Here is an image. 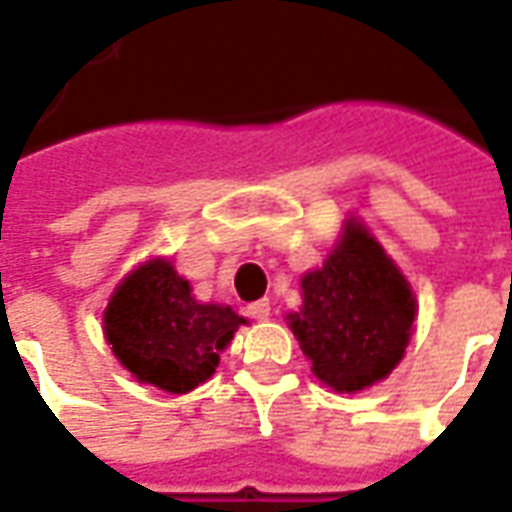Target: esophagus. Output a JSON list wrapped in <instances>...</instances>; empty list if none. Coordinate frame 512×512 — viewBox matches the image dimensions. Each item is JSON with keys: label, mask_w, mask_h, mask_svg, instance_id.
I'll use <instances>...</instances> for the list:
<instances>
[{"label": "esophagus", "mask_w": 512, "mask_h": 512, "mask_svg": "<svg viewBox=\"0 0 512 512\" xmlns=\"http://www.w3.org/2000/svg\"><path fill=\"white\" fill-rule=\"evenodd\" d=\"M246 312L255 318V321H266L268 315H271V301L268 299H260V301H252L249 307H246Z\"/></svg>", "instance_id": "34e87169"}]
</instances>
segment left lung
<instances>
[{
	"instance_id": "left-lung-1",
	"label": "left lung",
	"mask_w": 512,
	"mask_h": 512,
	"mask_svg": "<svg viewBox=\"0 0 512 512\" xmlns=\"http://www.w3.org/2000/svg\"><path fill=\"white\" fill-rule=\"evenodd\" d=\"M301 296L288 326L312 373L334 392L384 381L406 354L417 299L362 222L348 219L332 255L301 277Z\"/></svg>"
}]
</instances>
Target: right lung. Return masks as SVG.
I'll list each match as a JSON object with an SVG mask.
<instances>
[{"label":"right lung","mask_w":512,"mask_h":512,"mask_svg":"<svg viewBox=\"0 0 512 512\" xmlns=\"http://www.w3.org/2000/svg\"><path fill=\"white\" fill-rule=\"evenodd\" d=\"M246 323L224 304L191 296L169 260H147L128 274L104 312L106 343L136 381L172 395L205 384L219 367V354Z\"/></svg>","instance_id":"add662e5"}]
</instances>
